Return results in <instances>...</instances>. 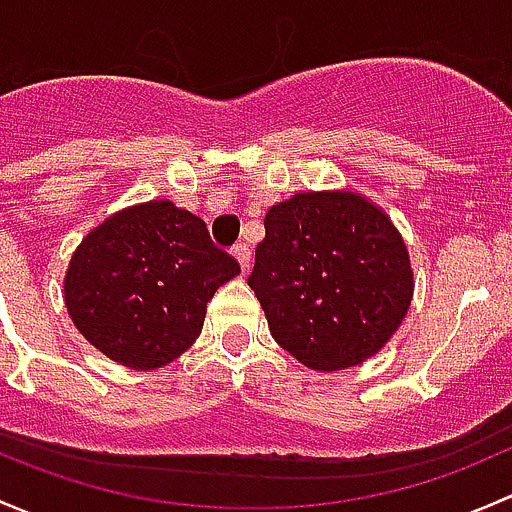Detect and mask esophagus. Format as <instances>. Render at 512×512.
Returning <instances> with one entry per match:
<instances>
[{
    "mask_svg": "<svg viewBox=\"0 0 512 512\" xmlns=\"http://www.w3.org/2000/svg\"><path fill=\"white\" fill-rule=\"evenodd\" d=\"M231 254H234V258L236 261H239V266H241V271H249V266H251V251H249V246L246 244H236L234 249H231Z\"/></svg>",
    "mask_w": 512,
    "mask_h": 512,
    "instance_id": "obj_1",
    "label": "esophagus"
}]
</instances>
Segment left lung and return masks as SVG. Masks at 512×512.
Returning <instances> with one entry per match:
<instances>
[{
  "label": "left lung",
  "instance_id": "1",
  "mask_svg": "<svg viewBox=\"0 0 512 512\" xmlns=\"http://www.w3.org/2000/svg\"><path fill=\"white\" fill-rule=\"evenodd\" d=\"M249 276L278 345L313 370L372 357L412 303L407 246L352 192L295 194L266 214Z\"/></svg>",
  "mask_w": 512,
  "mask_h": 512
}]
</instances>
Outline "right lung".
<instances>
[{"mask_svg": "<svg viewBox=\"0 0 512 512\" xmlns=\"http://www.w3.org/2000/svg\"><path fill=\"white\" fill-rule=\"evenodd\" d=\"M239 271L202 219L160 199L93 229L71 258L63 293L93 347L133 370H155L197 340L207 303Z\"/></svg>", "mask_w": 512, "mask_h": 512, "instance_id": "obj_1", "label": "right lung"}]
</instances>
